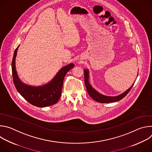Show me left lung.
<instances>
[{
    "instance_id": "obj_1",
    "label": "left lung",
    "mask_w": 152,
    "mask_h": 152,
    "mask_svg": "<svg viewBox=\"0 0 152 152\" xmlns=\"http://www.w3.org/2000/svg\"><path fill=\"white\" fill-rule=\"evenodd\" d=\"M84 79H85V84L86 88V90H87V92L88 94L90 96V97L96 100L97 102L102 103H111V102H117L120 100H121L123 98H124L127 93L130 91V90H131L132 88L133 85H134V83L133 85L130 87L128 90H127L126 91H124L123 93L121 94L120 95H118L117 96H106L103 94H101L99 93L96 90H95L91 85L89 83V72L88 70L87 69H85L84 70Z\"/></svg>"
}]
</instances>
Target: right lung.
Wrapping results in <instances>:
<instances>
[{
    "label": "right lung",
    "instance_id": "obj_1",
    "mask_svg": "<svg viewBox=\"0 0 152 152\" xmlns=\"http://www.w3.org/2000/svg\"><path fill=\"white\" fill-rule=\"evenodd\" d=\"M18 47L14 51L12 61L13 82L17 91L29 103L37 107H47L56 103L61 95L64 77L75 65L70 64L62 67L51 81L44 85H28L20 80L15 69V58Z\"/></svg>",
    "mask_w": 152,
    "mask_h": 152
}]
</instances>
